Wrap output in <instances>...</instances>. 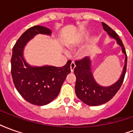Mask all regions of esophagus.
Segmentation results:
<instances>
[{"label":"esophagus","mask_w":133,"mask_h":133,"mask_svg":"<svg viewBox=\"0 0 133 133\" xmlns=\"http://www.w3.org/2000/svg\"><path fill=\"white\" fill-rule=\"evenodd\" d=\"M75 64L74 62H72L71 64H70V70H71V72H73V70L75 69Z\"/></svg>","instance_id":"1"}]
</instances>
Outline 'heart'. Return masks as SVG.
I'll return each mask as SVG.
<instances>
[{
    "mask_svg": "<svg viewBox=\"0 0 133 133\" xmlns=\"http://www.w3.org/2000/svg\"><path fill=\"white\" fill-rule=\"evenodd\" d=\"M83 38H78V39H76L75 41H74L73 42H72L71 43L69 44L70 48H74V47L77 46L78 45L81 43L82 41H83Z\"/></svg>",
    "mask_w": 133,
    "mask_h": 133,
    "instance_id": "obj_1",
    "label": "heart"
}]
</instances>
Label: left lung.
Returning <instances> with one entry per match:
<instances>
[{"mask_svg": "<svg viewBox=\"0 0 133 133\" xmlns=\"http://www.w3.org/2000/svg\"><path fill=\"white\" fill-rule=\"evenodd\" d=\"M102 24L103 29L111 38H115L117 43L122 48V52L125 55V65L119 80L110 86L104 87L97 83L93 78L91 70V61L88 57L75 61L76 66L74 69V73L76 76L75 94L81 101L90 106L100 105L113 98L123 84L127 68V54L123 42L111 28L105 23H102Z\"/></svg>", "mask_w": 133, "mask_h": 133, "instance_id": "8db88e82", "label": "left lung"}]
</instances>
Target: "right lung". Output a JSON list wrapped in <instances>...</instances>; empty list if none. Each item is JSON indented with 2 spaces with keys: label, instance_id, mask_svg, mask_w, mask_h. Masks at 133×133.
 Returning <instances> with one entry per match:
<instances>
[{
  "label": "right lung",
  "instance_id": "right-lung-1",
  "mask_svg": "<svg viewBox=\"0 0 133 133\" xmlns=\"http://www.w3.org/2000/svg\"><path fill=\"white\" fill-rule=\"evenodd\" d=\"M37 34L49 35L51 30L41 25L30 28L13 46L11 57V75L15 87L25 100L35 105H45L59 94L66 76L70 72L71 61L61 68L50 65L31 66L23 58L28 41Z\"/></svg>",
  "mask_w": 133,
  "mask_h": 133
}]
</instances>
